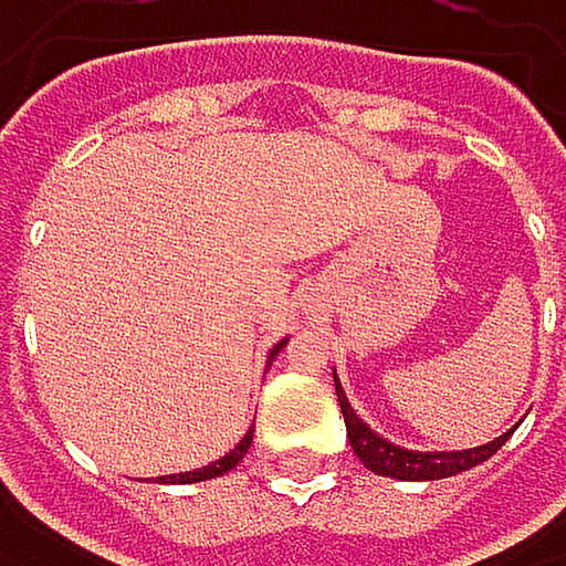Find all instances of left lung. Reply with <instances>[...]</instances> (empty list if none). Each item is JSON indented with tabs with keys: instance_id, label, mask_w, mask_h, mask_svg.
Instances as JSON below:
<instances>
[{
	"instance_id": "obj_1",
	"label": "left lung",
	"mask_w": 566,
	"mask_h": 566,
	"mask_svg": "<svg viewBox=\"0 0 566 566\" xmlns=\"http://www.w3.org/2000/svg\"><path fill=\"white\" fill-rule=\"evenodd\" d=\"M334 388H337V401H340V415H344V426H347V439L354 455L378 475H391L401 479V483H421V479H446L455 472H465L479 462H486L493 452H500V446L513 436V429L486 446H475V449H459V452H415V449H401L388 439H381L375 429H367V421L357 418V411L350 408L337 375H334Z\"/></svg>"
}]
</instances>
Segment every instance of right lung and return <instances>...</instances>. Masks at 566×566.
<instances>
[{
	"label": "right lung",
	"mask_w": 566,
	"mask_h": 566,
	"mask_svg": "<svg viewBox=\"0 0 566 566\" xmlns=\"http://www.w3.org/2000/svg\"><path fill=\"white\" fill-rule=\"evenodd\" d=\"M286 347V340H280L273 350H270V360ZM249 442H252V429L239 439V446L232 452H226L222 459H216L212 465H202V469H191V472H178V475H161L158 483H206V479H216V475H226L229 469H235L242 462V455L249 452Z\"/></svg>",
	"instance_id": "right-lung-1"
}]
</instances>
